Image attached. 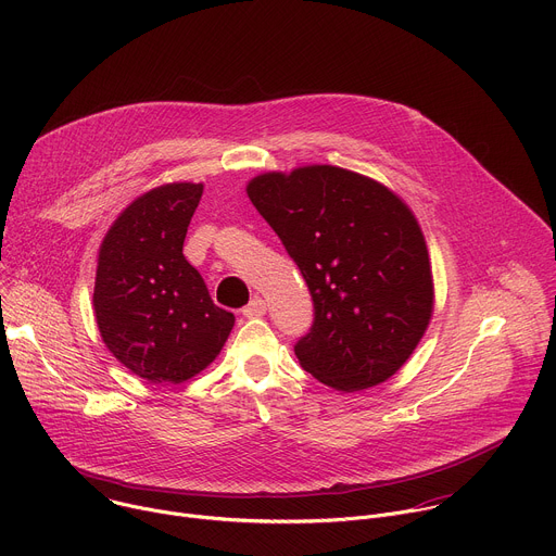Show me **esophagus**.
Masks as SVG:
<instances>
[{
    "label": "esophagus",
    "instance_id": "esophagus-1",
    "mask_svg": "<svg viewBox=\"0 0 556 556\" xmlns=\"http://www.w3.org/2000/svg\"><path fill=\"white\" fill-rule=\"evenodd\" d=\"M242 312H244V316H249V319H257V316L266 314V301L262 296H253L251 303Z\"/></svg>",
    "mask_w": 556,
    "mask_h": 556
}]
</instances>
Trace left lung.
Wrapping results in <instances>:
<instances>
[{
  "instance_id": "8db88e82",
  "label": "left lung",
  "mask_w": 556,
  "mask_h": 556,
  "mask_svg": "<svg viewBox=\"0 0 556 556\" xmlns=\"http://www.w3.org/2000/svg\"><path fill=\"white\" fill-rule=\"evenodd\" d=\"M247 193L314 301V324L294 345L301 367L339 391L399 371L433 312L427 242L412 208L380 182L332 165L262 174Z\"/></svg>"
}]
</instances>
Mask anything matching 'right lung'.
Returning a JSON list of instances; mask_svg holds the SVG:
<instances>
[{"label":"right lung","instance_id":"obj_1","mask_svg":"<svg viewBox=\"0 0 556 556\" xmlns=\"http://www.w3.org/2000/svg\"><path fill=\"white\" fill-rule=\"evenodd\" d=\"M202 189L172 182L142 193L116 217L99 251V332L108 350L149 382L176 384L200 374L235 324L182 255Z\"/></svg>","mask_w":556,"mask_h":556}]
</instances>
